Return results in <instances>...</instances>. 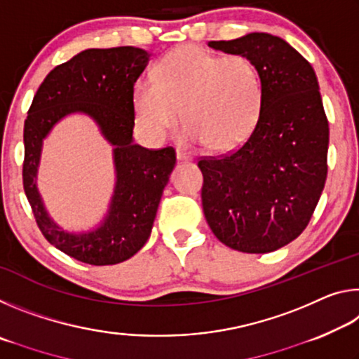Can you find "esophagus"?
<instances>
[{"label": "esophagus", "mask_w": 359, "mask_h": 359, "mask_svg": "<svg viewBox=\"0 0 359 359\" xmlns=\"http://www.w3.org/2000/svg\"><path fill=\"white\" fill-rule=\"evenodd\" d=\"M175 156H177V161H191L193 156L190 154H187L184 150H175Z\"/></svg>", "instance_id": "esophagus-1"}]
</instances>
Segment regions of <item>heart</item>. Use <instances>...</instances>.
<instances>
[{
  "label": "heart",
  "mask_w": 359,
  "mask_h": 359,
  "mask_svg": "<svg viewBox=\"0 0 359 359\" xmlns=\"http://www.w3.org/2000/svg\"><path fill=\"white\" fill-rule=\"evenodd\" d=\"M261 77L245 55L220 57L198 46L174 48L156 66L155 79L135 85L133 104L145 136L160 142L179 125L182 139L215 151L238 147L258 123Z\"/></svg>",
  "instance_id": "obj_1"
}]
</instances>
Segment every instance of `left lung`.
Wrapping results in <instances>:
<instances>
[{
    "instance_id": "left-lung-1",
    "label": "left lung",
    "mask_w": 359,
    "mask_h": 359,
    "mask_svg": "<svg viewBox=\"0 0 359 359\" xmlns=\"http://www.w3.org/2000/svg\"><path fill=\"white\" fill-rule=\"evenodd\" d=\"M209 47L250 58L263 101L257 126L238 150L198 163L205 220L229 248L274 252L306 229L326 182L330 126L317 76L278 36L248 33Z\"/></svg>"
}]
</instances>
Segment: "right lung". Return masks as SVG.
Instances as JSON below:
<instances>
[{
  "instance_id": "1",
  "label": "right lung",
  "mask_w": 359,
  "mask_h": 359,
  "mask_svg": "<svg viewBox=\"0 0 359 359\" xmlns=\"http://www.w3.org/2000/svg\"><path fill=\"white\" fill-rule=\"evenodd\" d=\"M149 60L147 50L131 46L87 48L48 72L28 111L23 128V188L28 203L44 238L82 263L117 264L141 250L175 166L172 147L149 150L133 141V92ZM71 113L92 118L114 147L111 204L99 226L85 233H69L53 222L35 184L43 139Z\"/></svg>"
}]
</instances>
